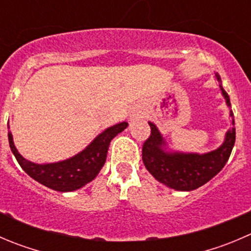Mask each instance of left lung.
<instances>
[{
	"instance_id": "1",
	"label": "left lung",
	"mask_w": 251,
	"mask_h": 251,
	"mask_svg": "<svg viewBox=\"0 0 251 251\" xmlns=\"http://www.w3.org/2000/svg\"><path fill=\"white\" fill-rule=\"evenodd\" d=\"M221 82V77L216 75ZM226 103L230 106L229 96L220 84ZM232 124L234 125L233 111ZM151 126V135L145 141L142 147V160L146 169L162 184L179 191H191L210 181L215 175L222 170L232 153L235 142V127L232 126L226 133L225 142L217 150L205 154L198 153L167 152L165 141L153 123Z\"/></svg>"
}]
</instances>
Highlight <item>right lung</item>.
Segmentation results:
<instances>
[{
    "label": "right lung",
    "instance_id": "add662e5",
    "mask_svg": "<svg viewBox=\"0 0 251 251\" xmlns=\"http://www.w3.org/2000/svg\"><path fill=\"white\" fill-rule=\"evenodd\" d=\"M127 125L128 124L124 121L108 127L78 154L50 164H36L22 157L14 146L11 132H8V142L17 162L29 176L52 190L67 193L81 189L98 175L105 163L110 141L125 130Z\"/></svg>",
    "mask_w": 251,
    "mask_h": 251
}]
</instances>
